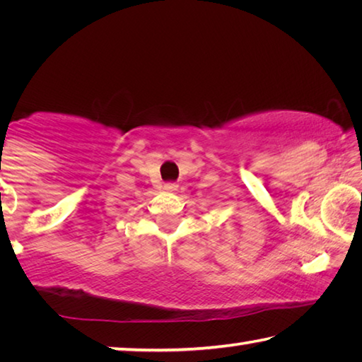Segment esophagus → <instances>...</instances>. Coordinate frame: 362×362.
<instances>
[{"label":"esophagus","instance_id":"34e87169","mask_svg":"<svg viewBox=\"0 0 362 362\" xmlns=\"http://www.w3.org/2000/svg\"><path fill=\"white\" fill-rule=\"evenodd\" d=\"M164 189H166V192H175L177 185L174 182H168V183H164Z\"/></svg>","mask_w":362,"mask_h":362}]
</instances>
